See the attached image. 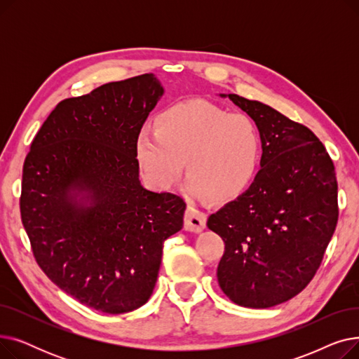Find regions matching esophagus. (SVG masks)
<instances>
[{
  "label": "esophagus",
  "instance_id": "obj_1",
  "mask_svg": "<svg viewBox=\"0 0 359 359\" xmlns=\"http://www.w3.org/2000/svg\"><path fill=\"white\" fill-rule=\"evenodd\" d=\"M206 225V215L194 208V206H187L186 214H184V229L192 233H201Z\"/></svg>",
  "mask_w": 359,
  "mask_h": 359
}]
</instances>
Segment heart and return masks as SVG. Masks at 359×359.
<instances>
[{"instance_id":"heart-1","label":"heart","mask_w":359,"mask_h":359,"mask_svg":"<svg viewBox=\"0 0 359 359\" xmlns=\"http://www.w3.org/2000/svg\"><path fill=\"white\" fill-rule=\"evenodd\" d=\"M262 153V135L252 118L198 99L164 109L156 129L144 126L135 141L137 161L151 186L170 189L184 161L187 189L215 203L249 191Z\"/></svg>"}]
</instances>
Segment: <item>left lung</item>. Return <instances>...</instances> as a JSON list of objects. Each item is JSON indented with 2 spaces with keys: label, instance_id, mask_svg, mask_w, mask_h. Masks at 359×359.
I'll use <instances>...</instances> for the list:
<instances>
[{
  "label": "left lung",
  "instance_id": "obj_1",
  "mask_svg": "<svg viewBox=\"0 0 359 359\" xmlns=\"http://www.w3.org/2000/svg\"><path fill=\"white\" fill-rule=\"evenodd\" d=\"M229 97L257 125L263 153L246 194L208 218L225 250L218 284L233 303L268 309L303 291L323 260L337 224V182L325 145L273 107Z\"/></svg>",
  "mask_w": 359,
  "mask_h": 359
}]
</instances>
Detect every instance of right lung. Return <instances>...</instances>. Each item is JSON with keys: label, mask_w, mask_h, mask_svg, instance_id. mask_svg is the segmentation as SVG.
Wrapping results in <instances>:
<instances>
[{"label": "right lung", "mask_w": 359, "mask_h": 359, "mask_svg": "<svg viewBox=\"0 0 359 359\" xmlns=\"http://www.w3.org/2000/svg\"><path fill=\"white\" fill-rule=\"evenodd\" d=\"M164 94L154 74L58 103L23 165L20 212L37 265L81 304L107 314L144 306L163 243L184 201L140 182L138 132Z\"/></svg>", "instance_id": "right-lung-1"}]
</instances>
